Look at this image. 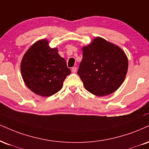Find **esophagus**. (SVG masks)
Segmentation results:
<instances>
[{
  "label": "esophagus",
  "mask_w": 149,
  "mask_h": 149,
  "mask_svg": "<svg viewBox=\"0 0 149 149\" xmlns=\"http://www.w3.org/2000/svg\"><path fill=\"white\" fill-rule=\"evenodd\" d=\"M71 71H72V73H76L77 71V68L76 67H73L72 69H71Z\"/></svg>",
  "instance_id": "1"
}]
</instances>
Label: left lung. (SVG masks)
Returning a JSON list of instances; mask_svg holds the SVG:
<instances>
[{
  "mask_svg": "<svg viewBox=\"0 0 149 149\" xmlns=\"http://www.w3.org/2000/svg\"><path fill=\"white\" fill-rule=\"evenodd\" d=\"M128 67V58L119 46L97 37L82 48L78 75L88 92L103 96L115 92L121 86Z\"/></svg>",
  "mask_w": 149,
  "mask_h": 149,
  "instance_id": "1",
  "label": "left lung"
}]
</instances>
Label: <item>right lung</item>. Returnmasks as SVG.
<instances>
[{"label":"right lung","mask_w":149,"mask_h":149,"mask_svg":"<svg viewBox=\"0 0 149 149\" xmlns=\"http://www.w3.org/2000/svg\"><path fill=\"white\" fill-rule=\"evenodd\" d=\"M21 71L27 87L44 97L58 92L71 73L66 60L58 54L56 48L48 46L46 39L35 43L25 53Z\"/></svg>","instance_id":"obj_1"}]
</instances>
